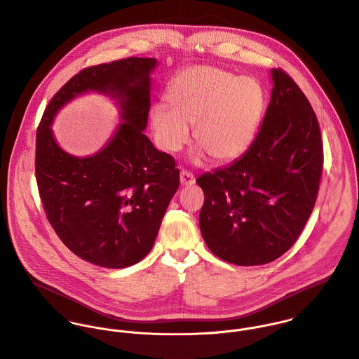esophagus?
I'll return each instance as SVG.
<instances>
[{
	"label": "esophagus",
	"instance_id": "esophagus-1",
	"mask_svg": "<svg viewBox=\"0 0 359 359\" xmlns=\"http://www.w3.org/2000/svg\"><path fill=\"white\" fill-rule=\"evenodd\" d=\"M180 183H182V186H191L196 183V177L193 176V173L183 169L180 172Z\"/></svg>",
	"mask_w": 359,
	"mask_h": 359
}]
</instances>
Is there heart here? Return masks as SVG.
<instances>
[{
    "mask_svg": "<svg viewBox=\"0 0 359 359\" xmlns=\"http://www.w3.org/2000/svg\"><path fill=\"white\" fill-rule=\"evenodd\" d=\"M166 104L151 109L158 145L177 152L194 126L196 144L215 162L241 158L253 144L266 106L262 85L218 67H191L179 72L166 89Z\"/></svg>",
    "mask_w": 359,
    "mask_h": 359,
    "instance_id": "heart-1",
    "label": "heart"
}]
</instances>
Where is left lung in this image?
<instances>
[{
    "label": "left lung",
    "instance_id": "obj_1",
    "mask_svg": "<svg viewBox=\"0 0 359 359\" xmlns=\"http://www.w3.org/2000/svg\"><path fill=\"white\" fill-rule=\"evenodd\" d=\"M260 131L242 158L201 175L200 229L208 249L236 266L274 262L299 238L318 198L323 141L301 88L274 68Z\"/></svg>",
    "mask_w": 359,
    "mask_h": 359
}]
</instances>
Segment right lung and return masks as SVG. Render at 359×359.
<instances>
[{
    "label": "right lung",
    "instance_id": "1",
    "mask_svg": "<svg viewBox=\"0 0 359 359\" xmlns=\"http://www.w3.org/2000/svg\"><path fill=\"white\" fill-rule=\"evenodd\" d=\"M155 65V58L128 57L81 69L51 97L37 127L34 170L46 217L74 255L100 267L124 269L151 252L180 183L175 159L142 133ZM88 90L116 97L125 123L96 156L76 158L56 145L49 124Z\"/></svg>",
    "mask_w": 359,
    "mask_h": 359
}]
</instances>
